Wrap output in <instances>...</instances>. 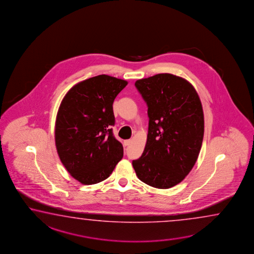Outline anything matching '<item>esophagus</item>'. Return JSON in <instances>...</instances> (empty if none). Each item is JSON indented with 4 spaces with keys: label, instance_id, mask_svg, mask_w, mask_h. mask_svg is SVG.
<instances>
[{
    "label": "esophagus",
    "instance_id": "obj_1",
    "mask_svg": "<svg viewBox=\"0 0 254 254\" xmlns=\"http://www.w3.org/2000/svg\"><path fill=\"white\" fill-rule=\"evenodd\" d=\"M130 143H131V140H125L124 141V145L125 146H127V145H129Z\"/></svg>",
    "mask_w": 254,
    "mask_h": 254
}]
</instances>
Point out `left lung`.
Instances as JSON below:
<instances>
[{"label":"left lung","mask_w":254,"mask_h":254,"mask_svg":"<svg viewBox=\"0 0 254 254\" xmlns=\"http://www.w3.org/2000/svg\"><path fill=\"white\" fill-rule=\"evenodd\" d=\"M149 118L145 150L132 165L139 180L167 189L190 173L202 147L204 119L196 90L169 73L136 80Z\"/></svg>","instance_id":"1"}]
</instances>
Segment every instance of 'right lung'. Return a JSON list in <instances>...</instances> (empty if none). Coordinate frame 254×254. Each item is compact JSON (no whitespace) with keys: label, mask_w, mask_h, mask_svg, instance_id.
I'll return each instance as SVG.
<instances>
[{"label":"right lung","mask_w":254,"mask_h":254,"mask_svg":"<svg viewBox=\"0 0 254 254\" xmlns=\"http://www.w3.org/2000/svg\"><path fill=\"white\" fill-rule=\"evenodd\" d=\"M127 81L99 75L76 84L63 98L55 123V144L63 166L83 185L107 179L123 157L115 138L113 102Z\"/></svg>","instance_id":"1"}]
</instances>
